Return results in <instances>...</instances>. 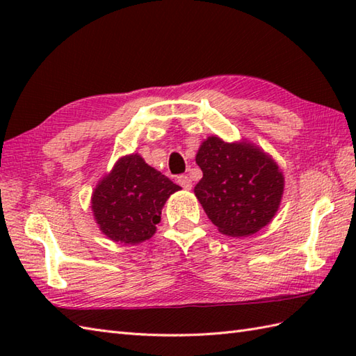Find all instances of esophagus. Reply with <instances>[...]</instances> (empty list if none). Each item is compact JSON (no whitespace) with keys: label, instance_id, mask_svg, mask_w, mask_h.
<instances>
[{"label":"esophagus","instance_id":"esophagus-1","mask_svg":"<svg viewBox=\"0 0 356 356\" xmlns=\"http://www.w3.org/2000/svg\"><path fill=\"white\" fill-rule=\"evenodd\" d=\"M177 184L184 188V190H191L193 182H191V177L186 176V174H182V176L177 177Z\"/></svg>","mask_w":356,"mask_h":356}]
</instances>
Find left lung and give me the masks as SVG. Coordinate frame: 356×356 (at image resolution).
Segmentation results:
<instances>
[{
	"mask_svg": "<svg viewBox=\"0 0 356 356\" xmlns=\"http://www.w3.org/2000/svg\"><path fill=\"white\" fill-rule=\"evenodd\" d=\"M195 162L203 171L195 197L218 231L231 237L251 236L272 220L284 177L263 151L211 136L200 145Z\"/></svg>",
	"mask_w": 356,
	"mask_h": 356,
	"instance_id": "8db88e82",
	"label": "left lung"
}]
</instances>
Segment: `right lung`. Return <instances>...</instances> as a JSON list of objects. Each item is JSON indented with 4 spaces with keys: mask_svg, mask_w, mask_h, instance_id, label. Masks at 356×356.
Segmentation results:
<instances>
[{
    "mask_svg": "<svg viewBox=\"0 0 356 356\" xmlns=\"http://www.w3.org/2000/svg\"><path fill=\"white\" fill-rule=\"evenodd\" d=\"M179 190V185L151 168L140 156H125L93 193L96 223L111 240L125 245L140 243L156 232L162 207Z\"/></svg>",
    "mask_w": 356,
    "mask_h": 356,
    "instance_id": "obj_1",
    "label": "right lung"
}]
</instances>
